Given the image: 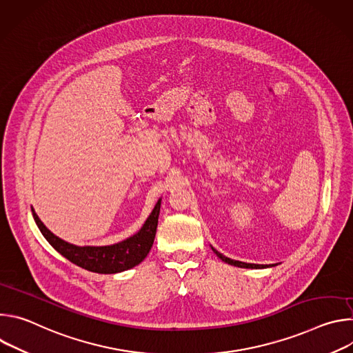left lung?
<instances>
[{"label":"left lung","instance_id":"1","mask_svg":"<svg viewBox=\"0 0 353 353\" xmlns=\"http://www.w3.org/2000/svg\"><path fill=\"white\" fill-rule=\"evenodd\" d=\"M214 253L226 264L229 265H234V267H239V268H251V270H261V268H270V267H275L276 264H270V265H263V264H250V263H241V261H236V260H232V259H228L225 257L223 254H221L218 250H215L212 245H211Z\"/></svg>","mask_w":353,"mask_h":353}]
</instances>
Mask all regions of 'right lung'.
I'll return each mask as SVG.
<instances>
[{"label":"right lung","mask_w":353,"mask_h":353,"mask_svg":"<svg viewBox=\"0 0 353 353\" xmlns=\"http://www.w3.org/2000/svg\"><path fill=\"white\" fill-rule=\"evenodd\" d=\"M162 198L150 212L142 228L132 236L127 237L123 241L110 244V245H75L71 244L53 232H50L46 225L39 219L37 214L32 208L33 219L44 236V239L52 244L59 253L70 260L72 264L97 274H117L134 268L141 264L148 256L150 247L154 244L158 219L161 212Z\"/></svg>","instance_id":"right-lung-1"}]
</instances>
